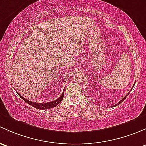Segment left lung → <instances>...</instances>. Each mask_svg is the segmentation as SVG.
Listing matches in <instances>:
<instances>
[{"label": "left lung", "instance_id": "8db88e82", "mask_svg": "<svg viewBox=\"0 0 146 146\" xmlns=\"http://www.w3.org/2000/svg\"><path fill=\"white\" fill-rule=\"evenodd\" d=\"M133 85H134V84H133ZM131 89H132V88H131ZM129 94H127V96H124V98H122V100H120V101L119 102V103H117V104L116 105H115V106H112V107H115V106H118V105H119L120 104V103H121V102H122L123 101V100H125V98H127V96H128L129 95Z\"/></svg>", "mask_w": 146, "mask_h": 146}]
</instances>
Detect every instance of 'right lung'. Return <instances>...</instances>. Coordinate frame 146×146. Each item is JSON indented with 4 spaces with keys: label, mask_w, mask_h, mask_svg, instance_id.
I'll return each mask as SVG.
<instances>
[{
    "label": "right lung",
    "mask_w": 146,
    "mask_h": 146,
    "mask_svg": "<svg viewBox=\"0 0 146 146\" xmlns=\"http://www.w3.org/2000/svg\"><path fill=\"white\" fill-rule=\"evenodd\" d=\"M17 94L21 97V98L23 99L26 103H27L28 104H29L30 106H33L34 108H37V109H39V110H47V109H50V108H52L54 107L57 106L61 101L62 100L63 97H64V91H63L62 94L58 98L57 100H53V101H51V102H48V103H34V102H31L30 100H27L26 98H25L24 97H22L19 93L17 92Z\"/></svg>",
    "instance_id": "obj_1"
}]
</instances>
